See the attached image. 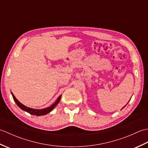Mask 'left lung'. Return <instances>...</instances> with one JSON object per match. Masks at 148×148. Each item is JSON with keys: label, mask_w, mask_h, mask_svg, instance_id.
Returning a JSON list of instances; mask_svg holds the SVG:
<instances>
[{"label": "left lung", "mask_w": 148, "mask_h": 148, "mask_svg": "<svg viewBox=\"0 0 148 148\" xmlns=\"http://www.w3.org/2000/svg\"><path fill=\"white\" fill-rule=\"evenodd\" d=\"M129 101H130V100H129ZM125 106H126V105H125V106H124V107H123V108H122V109H123V108H125Z\"/></svg>", "instance_id": "obj_1"}]
</instances>
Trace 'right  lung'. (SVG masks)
Here are the masks:
<instances>
[{
    "mask_svg": "<svg viewBox=\"0 0 148 148\" xmlns=\"http://www.w3.org/2000/svg\"><path fill=\"white\" fill-rule=\"evenodd\" d=\"M11 95L12 96V98H13V99L14 100V102H16V103L17 106L21 109L23 110V111L30 113V114L38 116L47 114H48L49 112H51V111H53V109H54L55 107L58 105V103L60 102V100L61 97H62V95H60L58 97V99H56V100L55 102V103H53V104L51 106L48 107V108H45V109H37L30 108H29V107H27L25 105L22 104V103L18 101V99L16 98L15 96L13 95V93H12V92H11Z\"/></svg>",
    "mask_w": 148,
    "mask_h": 148,
    "instance_id": "right-lung-1",
    "label": "right lung"
}]
</instances>
